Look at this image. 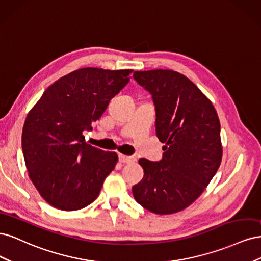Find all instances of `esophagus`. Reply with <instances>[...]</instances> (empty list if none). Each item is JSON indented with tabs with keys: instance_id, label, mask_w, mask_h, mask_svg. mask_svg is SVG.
Masks as SVG:
<instances>
[{
	"instance_id": "esophagus-1",
	"label": "esophagus",
	"mask_w": 261,
	"mask_h": 261,
	"mask_svg": "<svg viewBox=\"0 0 261 261\" xmlns=\"http://www.w3.org/2000/svg\"><path fill=\"white\" fill-rule=\"evenodd\" d=\"M118 159L122 163H130L134 162L136 159L134 156H129V155H125V154H120L118 155Z\"/></svg>"
}]
</instances>
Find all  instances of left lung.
<instances>
[{"label": "left lung", "mask_w": 261, "mask_h": 261, "mask_svg": "<svg viewBox=\"0 0 261 261\" xmlns=\"http://www.w3.org/2000/svg\"><path fill=\"white\" fill-rule=\"evenodd\" d=\"M134 80L151 93L156 137L165 146L159 162L139 159L145 174L133 195L145 209L171 215L192 204L217 173L220 121L211 101L175 70H139Z\"/></svg>", "instance_id": "1"}]
</instances>
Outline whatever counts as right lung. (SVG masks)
Here are the masks:
<instances>
[{"instance_id": "obj_1", "label": "right lung", "mask_w": 261, "mask_h": 261, "mask_svg": "<svg viewBox=\"0 0 261 261\" xmlns=\"http://www.w3.org/2000/svg\"><path fill=\"white\" fill-rule=\"evenodd\" d=\"M132 69L85 67L46 89L23 124L21 146L28 175L52 207L74 211L96 200L117 154L85 143L115 94L129 82Z\"/></svg>"}]
</instances>
